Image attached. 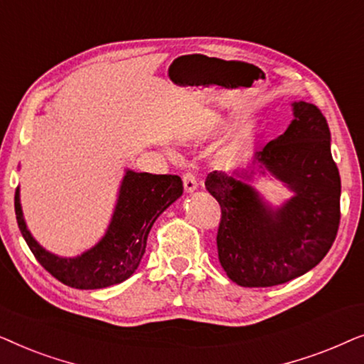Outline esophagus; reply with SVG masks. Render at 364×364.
<instances>
[{"label": "esophagus", "instance_id": "34e87169", "mask_svg": "<svg viewBox=\"0 0 364 364\" xmlns=\"http://www.w3.org/2000/svg\"><path fill=\"white\" fill-rule=\"evenodd\" d=\"M182 182H183V188H186L187 193L196 192L197 188H198L197 178H196V176H193V173H191V172H187L186 176L182 177Z\"/></svg>", "mask_w": 364, "mask_h": 364}]
</instances>
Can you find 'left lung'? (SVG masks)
Returning <instances> with one entry per match:
<instances>
[{
	"mask_svg": "<svg viewBox=\"0 0 364 364\" xmlns=\"http://www.w3.org/2000/svg\"><path fill=\"white\" fill-rule=\"evenodd\" d=\"M287 131L255 152L247 168L213 171L207 191L220 203L218 260L240 287H275L323 260L340 225V172L325 116L310 102L291 104ZM270 173L294 196L278 208L250 182Z\"/></svg>",
	"mask_w": 364,
	"mask_h": 364,
	"instance_id": "8db88e82",
	"label": "left lung"
}]
</instances>
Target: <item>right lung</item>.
Instances as JSON below:
<instances>
[{
    "mask_svg": "<svg viewBox=\"0 0 364 364\" xmlns=\"http://www.w3.org/2000/svg\"><path fill=\"white\" fill-rule=\"evenodd\" d=\"M182 192L178 176H154L126 168L106 233L77 257L54 255L39 245L24 222L19 187L14 193V212L29 250L54 278L79 290H99L122 283L137 270L154 222Z\"/></svg>",
    "mask_w": 364,
    "mask_h": 364,
    "instance_id": "obj_1",
    "label": "right lung"
}]
</instances>
